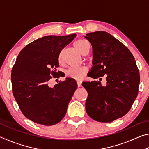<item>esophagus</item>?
<instances>
[{
    "label": "esophagus",
    "mask_w": 149,
    "mask_h": 149,
    "mask_svg": "<svg viewBox=\"0 0 149 149\" xmlns=\"http://www.w3.org/2000/svg\"><path fill=\"white\" fill-rule=\"evenodd\" d=\"M77 84L78 87H81V81H77Z\"/></svg>",
    "instance_id": "34e87169"
}]
</instances>
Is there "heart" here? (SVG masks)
I'll list each match as a JSON object with an SVG mask.
<instances>
[{
    "instance_id": "b5f03b06",
    "label": "heart",
    "mask_w": 149,
    "mask_h": 149,
    "mask_svg": "<svg viewBox=\"0 0 149 149\" xmlns=\"http://www.w3.org/2000/svg\"><path fill=\"white\" fill-rule=\"evenodd\" d=\"M75 47L82 53L84 50L89 47V45L87 41L84 39H79L75 42ZM58 61L61 62L62 61V54H60L58 56ZM87 72V68L85 67H81L77 69H69L66 72V75L69 77H72L73 79L76 80H81L84 77L85 74Z\"/></svg>"
}]
</instances>
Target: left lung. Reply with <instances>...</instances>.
<instances>
[{"label": "left lung", "mask_w": 149, "mask_h": 149, "mask_svg": "<svg viewBox=\"0 0 149 149\" xmlns=\"http://www.w3.org/2000/svg\"><path fill=\"white\" fill-rule=\"evenodd\" d=\"M92 45L93 67L89 76L100 81L83 82L88 93L87 114L94 120L111 122L129 112L138 95L139 72L130 50L107 32L98 31L85 35Z\"/></svg>", "instance_id": "8db88e82"}]
</instances>
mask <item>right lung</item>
Returning a JSON list of instances; mask_svg holds the SVG:
<instances>
[{
    "mask_svg": "<svg viewBox=\"0 0 149 149\" xmlns=\"http://www.w3.org/2000/svg\"><path fill=\"white\" fill-rule=\"evenodd\" d=\"M75 36H45L26 45L17 56L12 70V93L22 112L33 122L52 125L65 115L76 81L68 77L54 87L48 84L51 75L59 77V54Z\"/></svg>",
    "mask_w": 149,
    "mask_h": 149,
    "instance_id": "right-lung-1",
    "label": "right lung"
}]
</instances>
